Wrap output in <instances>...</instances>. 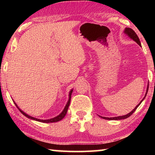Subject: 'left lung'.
Instances as JSON below:
<instances>
[{
    "instance_id": "8db88e82",
    "label": "left lung",
    "mask_w": 155,
    "mask_h": 155,
    "mask_svg": "<svg viewBox=\"0 0 155 155\" xmlns=\"http://www.w3.org/2000/svg\"><path fill=\"white\" fill-rule=\"evenodd\" d=\"M124 34H126V35L129 37V38H130V39H132V40H133V41H135L136 43H137L140 46H141V43H140V39H139L138 36L137 35V34L135 33V31H133V30L132 29V28H126L125 29H124ZM148 85H149V83L148 84V86H147L146 92L145 96H144V97H143V98L142 100H141L140 103H139V104H137V105L135 107V109H133L132 110V111H131L130 113H128V114L124 115H122V116H117V117H103V116H101V115H98V116H100V117H102V118H103V119L109 120H124V119L127 118V117L130 116V115H132V114H133V113H134V111H135L136 109H137V107L140 105V104L141 103V102H142V101H143V100H144V98H146V94H147V93H148Z\"/></svg>"
}]
</instances>
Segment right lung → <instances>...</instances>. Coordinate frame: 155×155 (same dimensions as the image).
Listing matches in <instances>:
<instances>
[{"label":"right lung","instance_id":"obj_1","mask_svg":"<svg viewBox=\"0 0 155 155\" xmlns=\"http://www.w3.org/2000/svg\"><path fill=\"white\" fill-rule=\"evenodd\" d=\"M72 91H73V89H72V90L70 91V92H69V98H68V102H67V103H66V104H65L64 109V110H63L61 114L57 115V116H56V117H52V118L48 119V120H41V119H38V118H36V117H34L31 116V115L27 114L25 112L22 111V110H21V109L19 108V107H18V106L17 105V104L15 103L14 101V103H15V106L17 107V108H18V109H19V111H20L21 113H22V114L23 115H24L25 116L28 117V118H29V119H31V120H35V121H38V122H44V123L56 122H59V121H60V120H61L65 117V115H66L67 112H68V107H69L70 103V100H71V95H72Z\"/></svg>","mask_w":155,"mask_h":155}]
</instances>
